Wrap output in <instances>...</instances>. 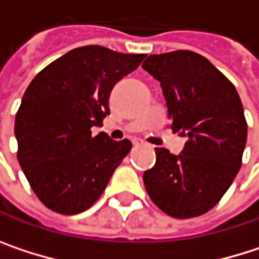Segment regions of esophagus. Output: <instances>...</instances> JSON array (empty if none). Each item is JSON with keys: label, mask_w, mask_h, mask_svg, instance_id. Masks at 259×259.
I'll use <instances>...</instances> for the list:
<instances>
[{"label": "esophagus", "mask_w": 259, "mask_h": 259, "mask_svg": "<svg viewBox=\"0 0 259 259\" xmlns=\"http://www.w3.org/2000/svg\"><path fill=\"white\" fill-rule=\"evenodd\" d=\"M141 144H144L142 139H133V145H141Z\"/></svg>", "instance_id": "34e87169"}]
</instances>
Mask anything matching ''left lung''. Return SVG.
I'll return each mask as SVG.
<instances>
[{
  "label": "left lung",
  "instance_id": "1",
  "mask_svg": "<svg viewBox=\"0 0 259 259\" xmlns=\"http://www.w3.org/2000/svg\"><path fill=\"white\" fill-rule=\"evenodd\" d=\"M142 67L160 82L171 129L189 138L179 156L156 148V163L142 177L145 189L171 218L201 216L222 199L241 168L247 123L240 96L192 51L150 55Z\"/></svg>",
  "mask_w": 259,
  "mask_h": 259
}]
</instances>
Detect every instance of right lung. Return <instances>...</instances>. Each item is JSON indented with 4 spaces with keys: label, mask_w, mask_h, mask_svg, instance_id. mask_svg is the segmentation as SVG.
<instances>
[{
    "label": "right lung",
    "mask_w": 259,
    "mask_h": 259,
    "mask_svg": "<svg viewBox=\"0 0 259 259\" xmlns=\"http://www.w3.org/2000/svg\"><path fill=\"white\" fill-rule=\"evenodd\" d=\"M144 58L82 46L52 61L28 85L15 120L18 160L49 210L70 216L90 208L127 156L129 139L93 136L91 127L103 124L114 85Z\"/></svg>",
    "instance_id": "add662e5"
}]
</instances>
